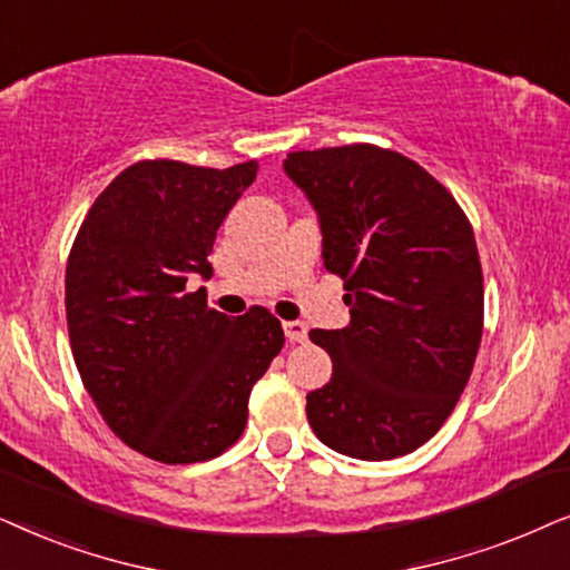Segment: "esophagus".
<instances>
[{
	"mask_svg": "<svg viewBox=\"0 0 570 570\" xmlns=\"http://www.w3.org/2000/svg\"><path fill=\"white\" fill-rule=\"evenodd\" d=\"M284 333H286V338L292 341V344H302V341H307V325L299 323V321H286Z\"/></svg>",
	"mask_w": 570,
	"mask_h": 570,
	"instance_id": "obj_1",
	"label": "esophagus"
}]
</instances>
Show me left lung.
Returning a JSON list of instances; mask_svg holds the SVG:
<instances>
[{
    "label": "left lung",
    "instance_id": "8db88e82",
    "mask_svg": "<svg viewBox=\"0 0 570 570\" xmlns=\"http://www.w3.org/2000/svg\"><path fill=\"white\" fill-rule=\"evenodd\" d=\"M284 169L321 216L325 271L344 281L352 315L309 331L333 375L307 393V420L344 456L412 453L449 420L480 352L472 224L430 171L370 142L294 150Z\"/></svg>",
    "mask_w": 570,
    "mask_h": 570
}]
</instances>
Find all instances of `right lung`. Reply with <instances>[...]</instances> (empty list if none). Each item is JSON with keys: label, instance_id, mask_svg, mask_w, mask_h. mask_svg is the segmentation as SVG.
Returning <instances> with one entry per match:
<instances>
[{"label": "right lung", "instance_id": "add662e5", "mask_svg": "<svg viewBox=\"0 0 570 570\" xmlns=\"http://www.w3.org/2000/svg\"><path fill=\"white\" fill-rule=\"evenodd\" d=\"M255 161L208 169L171 158L127 166L82 218L65 307L82 385L121 443L161 464L222 456L247 424L253 385L284 346L265 307L229 317L210 278L216 232L253 185Z\"/></svg>", "mask_w": 570, "mask_h": 570}]
</instances>
